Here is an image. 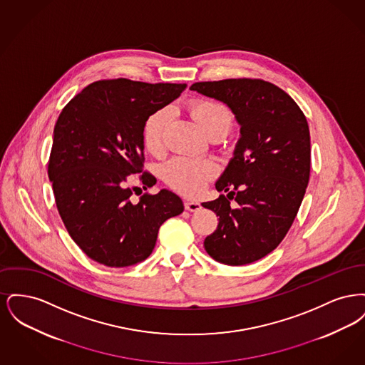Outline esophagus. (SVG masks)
<instances>
[{
	"label": "esophagus",
	"mask_w": 365,
	"mask_h": 365,
	"mask_svg": "<svg viewBox=\"0 0 365 365\" xmlns=\"http://www.w3.org/2000/svg\"><path fill=\"white\" fill-rule=\"evenodd\" d=\"M200 208H201V204L197 202V201H191V200H186V201H185V209H186V210L197 212Z\"/></svg>",
	"instance_id": "34e87169"
}]
</instances>
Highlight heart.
<instances>
[{"label":"heart","instance_id":"b5f03b06","mask_svg":"<svg viewBox=\"0 0 365 365\" xmlns=\"http://www.w3.org/2000/svg\"><path fill=\"white\" fill-rule=\"evenodd\" d=\"M194 120L207 135L226 134L232 124V113L226 105L210 100L195 98L187 105ZM171 113L163 108L155 110L143 123L142 142L145 149L160 156L164 152V139ZM217 173L216 164L208 158L179 156L170 160L163 167V179L168 186L186 195H195Z\"/></svg>","mask_w":365,"mask_h":365}]
</instances>
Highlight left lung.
Segmentation results:
<instances>
[{"instance_id": "8db88e82", "label": "left lung", "mask_w": 365, "mask_h": 365, "mask_svg": "<svg viewBox=\"0 0 365 365\" xmlns=\"http://www.w3.org/2000/svg\"><path fill=\"white\" fill-rule=\"evenodd\" d=\"M190 90L225 103L241 125L234 157L216 182L228 194L202 202L219 216L205 250L227 265L260 260L286 237L309 182L307 118L286 91L261 79L197 82Z\"/></svg>"}]
</instances>
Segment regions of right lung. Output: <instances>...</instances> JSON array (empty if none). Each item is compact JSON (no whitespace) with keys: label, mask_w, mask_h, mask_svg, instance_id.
Listing matches in <instances>:
<instances>
[{"label":"right lung","mask_w":365,"mask_h":365,"mask_svg":"<svg viewBox=\"0 0 365 365\" xmlns=\"http://www.w3.org/2000/svg\"><path fill=\"white\" fill-rule=\"evenodd\" d=\"M185 88L124 78L98 81L61 110L48 175L64 226L91 260L120 268L148 259L160 226L183 212L182 200L165 189L131 201L134 187L127 182L143 168V123ZM139 180L143 189L156 185L146 171Z\"/></svg>","instance_id":"obj_1"}]
</instances>
